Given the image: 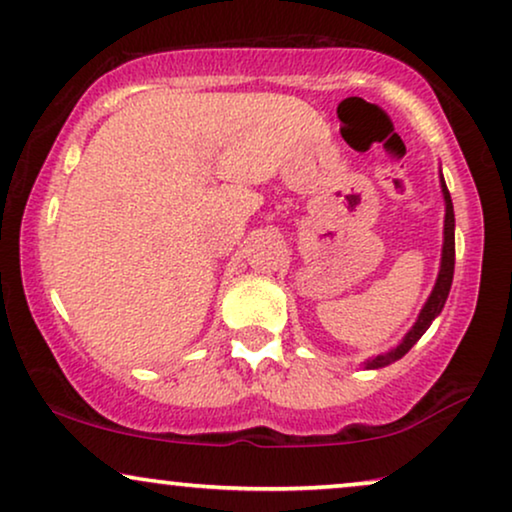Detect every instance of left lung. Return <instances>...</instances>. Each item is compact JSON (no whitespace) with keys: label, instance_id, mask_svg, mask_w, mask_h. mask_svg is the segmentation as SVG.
<instances>
[{"label":"left lung","instance_id":"left-lung-1","mask_svg":"<svg viewBox=\"0 0 512 512\" xmlns=\"http://www.w3.org/2000/svg\"><path fill=\"white\" fill-rule=\"evenodd\" d=\"M442 181V193H444V205H446V215H444V245H442V264H439V274H437V283L435 288H432V293L428 297V302H425V307L420 309L416 323H413V328L409 333L404 335V340L399 342L397 347L390 349L387 354H378V357L368 359L366 361V368H383L387 364H392V361H397L404 357L409 349L416 345V342L423 338V333L428 331L430 323L437 319L439 312L444 309V302L446 297H449V290H451V281H454V260H456V241H454V226H456V219H454V203H451V196H449V189H446L444 184V177L439 179Z\"/></svg>","mask_w":512,"mask_h":512}]
</instances>
